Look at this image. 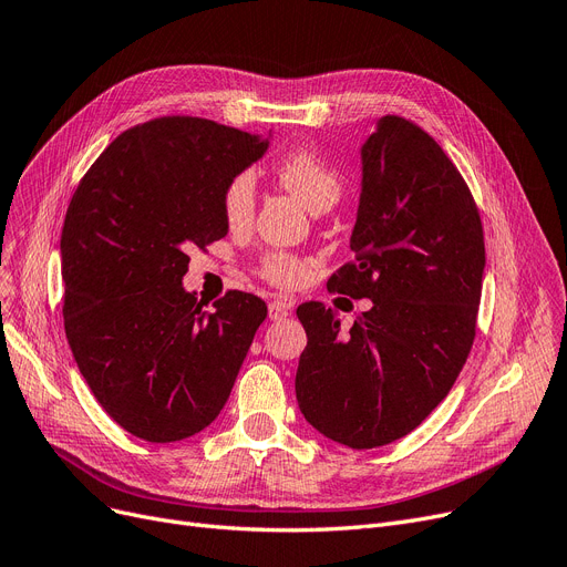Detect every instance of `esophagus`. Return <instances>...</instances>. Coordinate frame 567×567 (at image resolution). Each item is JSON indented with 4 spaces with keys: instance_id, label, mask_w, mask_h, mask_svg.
<instances>
[{
    "instance_id": "1",
    "label": "esophagus",
    "mask_w": 567,
    "mask_h": 567,
    "mask_svg": "<svg viewBox=\"0 0 567 567\" xmlns=\"http://www.w3.org/2000/svg\"><path fill=\"white\" fill-rule=\"evenodd\" d=\"M289 303L287 301H270L268 303V317L274 319V322H280V319H285L289 315Z\"/></svg>"
}]
</instances>
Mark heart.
Instances as JSON below:
<instances>
[{"label":"heart","mask_w":567,"mask_h":567,"mask_svg":"<svg viewBox=\"0 0 567 567\" xmlns=\"http://www.w3.org/2000/svg\"><path fill=\"white\" fill-rule=\"evenodd\" d=\"M274 176L315 213L331 208L340 199L344 187L340 168L310 151V147H293V151L282 155L274 166ZM219 208H223V217L231 231L248 229L255 223L257 213L255 176L248 171L231 176L223 189ZM310 270L312 261L308 257L285 250H270L257 264V276L280 289H297L306 285Z\"/></svg>","instance_id":"1"}]
</instances>
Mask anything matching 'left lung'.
Wrapping results in <instances>:
<instances>
[{
	"instance_id": "8db88e82",
	"label": "left lung",
	"mask_w": 567,
	"mask_h": 567,
	"mask_svg": "<svg viewBox=\"0 0 567 567\" xmlns=\"http://www.w3.org/2000/svg\"><path fill=\"white\" fill-rule=\"evenodd\" d=\"M354 259L331 293L371 299L350 331L308 301L297 401L306 420L352 450L420 426L454 386L477 333L484 231L461 171L412 120L384 115L361 147Z\"/></svg>"
}]
</instances>
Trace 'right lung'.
Returning <instances> with one entry per match:
<instances>
[{
    "mask_svg": "<svg viewBox=\"0 0 567 567\" xmlns=\"http://www.w3.org/2000/svg\"><path fill=\"white\" fill-rule=\"evenodd\" d=\"M266 141L206 117L122 132L73 192L62 227L64 331L111 420L147 442L204 431L225 408L266 303L229 289L204 310L183 289L189 250L227 234V181Z\"/></svg>",
    "mask_w": 567,
    "mask_h": 567,
    "instance_id": "obj_1",
    "label": "right lung"
}]
</instances>
